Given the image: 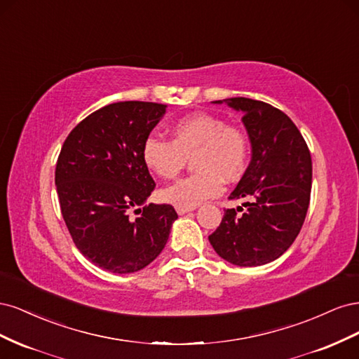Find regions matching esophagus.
<instances>
[{
  "label": "esophagus",
  "mask_w": 359,
  "mask_h": 359,
  "mask_svg": "<svg viewBox=\"0 0 359 359\" xmlns=\"http://www.w3.org/2000/svg\"><path fill=\"white\" fill-rule=\"evenodd\" d=\"M193 210H196V206H193V208H186V206H177V212H178L180 215L187 214V212H190V211H193Z\"/></svg>",
  "instance_id": "1"
}]
</instances>
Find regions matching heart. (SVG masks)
I'll use <instances>...</instances> for the list:
<instances>
[{
  "mask_svg": "<svg viewBox=\"0 0 359 359\" xmlns=\"http://www.w3.org/2000/svg\"><path fill=\"white\" fill-rule=\"evenodd\" d=\"M250 156L248 136L223 118L198 112L181 118L172 127L170 140L151 135L142 144V160L156 175L172 180L193 160L191 175L160 191V199L173 206L193 208L223 191V180H240Z\"/></svg>",
  "mask_w": 359,
  "mask_h": 359,
  "instance_id": "1",
  "label": "heart"
}]
</instances>
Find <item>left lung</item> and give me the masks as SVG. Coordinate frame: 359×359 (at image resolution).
Masks as SVG:
<instances>
[{"mask_svg": "<svg viewBox=\"0 0 359 359\" xmlns=\"http://www.w3.org/2000/svg\"><path fill=\"white\" fill-rule=\"evenodd\" d=\"M227 104L244 112L252 142V161L229 196L245 201V211L226 210L208 240L227 262L259 266L283 255L301 231L310 203L311 157L297 126L277 107L245 97H232Z\"/></svg>", "mask_w": 359, "mask_h": 359, "instance_id": "left-lung-1", "label": "left lung"}]
</instances>
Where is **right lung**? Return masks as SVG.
<instances>
[{
  "label": "right lung",
  "mask_w": 359,
  "mask_h": 359,
  "mask_svg": "<svg viewBox=\"0 0 359 359\" xmlns=\"http://www.w3.org/2000/svg\"><path fill=\"white\" fill-rule=\"evenodd\" d=\"M166 106L118 102L93 112L64 140L55 168L62 219L79 252L102 269L135 273L165 248L178 219L168 203L142 205L156 189L142 144Z\"/></svg>",
  "instance_id": "obj_1"
}]
</instances>
